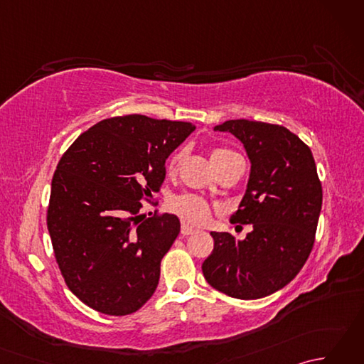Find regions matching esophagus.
Wrapping results in <instances>:
<instances>
[{
	"instance_id": "obj_1",
	"label": "esophagus",
	"mask_w": 364,
	"mask_h": 364,
	"mask_svg": "<svg viewBox=\"0 0 364 364\" xmlns=\"http://www.w3.org/2000/svg\"><path fill=\"white\" fill-rule=\"evenodd\" d=\"M197 231V228H194V227H191V225H188V223H183L181 225V235L183 236H189V235H194Z\"/></svg>"
}]
</instances>
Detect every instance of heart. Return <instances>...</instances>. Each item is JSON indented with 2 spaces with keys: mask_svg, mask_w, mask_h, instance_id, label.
<instances>
[{
  "mask_svg": "<svg viewBox=\"0 0 364 364\" xmlns=\"http://www.w3.org/2000/svg\"><path fill=\"white\" fill-rule=\"evenodd\" d=\"M228 154H233V151L227 149H214L211 153V159L215 164V162L228 156ZM181 159H183V151H175L170 154V158L167 161V172L175 173L181 164ZM170 210L180 215V218H183L184 220L192 222V223H205L211 218L210 203H208L205 198L194 194H181V196L173 197L170 200Z\"/></svg>",
  "mask_w": 364,
  "mask_h": 364,
  "instance_id": "b5f03b06",
  "label": "heart"
}]
</instances>
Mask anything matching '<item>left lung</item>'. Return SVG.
<instances>
[{
    "label": "left lung",
    "instance_id": "8db88e82",
    "mask_svg": "<svg viewBox=\"0 0 364 364\" xmlns=\"http://www.w3.org/2000/svg\"><path fill=\"white\" fill-rule=\"evenodd\" d=\"M252 162L249 184L231 223H252L244 241L215 233L202 264L206 282L230 297L253 300L284 288L313 250L322 184L313 153L288 128L255 120H227Z\"/></svg>",
    "mask_w": 364,
    "mask_h": 364
}]
</instances>
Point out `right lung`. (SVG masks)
<instances>
[{"instance_id":"add662e5","label":"right lung","mask_w":364,"mask_h":364,"mask_svg":"<svg viewBox=\"0 0 364 364\" xmlns=\"http://www.w3.org/2000/svg\"><path fill=\"white\" fill-rule=\"evenodd\" d=\"M194 129L189 122L120 115L84 131L59 159L46 225L68 289L92 310L127 316L153 296L180 219L145 218L141 202L159 192L166 159Z\"/></svg>"}]
</instances>
